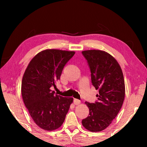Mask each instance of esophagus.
I'll use <instances>...</instances> for the list:
<instances>
[{
    "label": "esophagus",
    "instance_id": "obj_1",
    "mask_svg": "<svg viewBox=\"0 0 147 147\" xmlns=\"http://www.w3.org/2000/svg\"><path fill=\"white\" fill-rule=\"evenodd\" d=\"M80 103H81V102H80V100H79L78 99H76V98L74 99V104H75V105H79Z\"/></svg>",
    "mask_w": 147,
    "mask_h": 147
}]
</instances>
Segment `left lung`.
I'll use <instances>...</instances> for the list:
<instances>
[{"mask_svg":"<svg viewBox=\"0 0 147 147\" xmlns=\"http://www.w3.org/2000/svg\"><path fill=\"white\" fill-rule=\"evenodd\" d=\"M82 53L90 68L91 82L98 90L97 102H85L89 114L82 123L89 131H100L110 125L123 105L125 96L123 73L117 61L105 51L88 50Z\"/></svg>","mask_w":147,"mask_h":147,"instance_id":"left-lung-1","label":"left lung"}]
</instances>
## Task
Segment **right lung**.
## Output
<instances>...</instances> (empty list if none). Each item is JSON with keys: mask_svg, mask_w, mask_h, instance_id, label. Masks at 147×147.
Returning <instances> with one entry per match:
<instances>
[{"mask_svg": "<svg viewBox=\"0 0 147 147\" xmlns=\"http://www.w3.org/2000/svg\"><path fill=\"white\" fill-rule=\"evenodd\" d=\"M74 51L46 49L30 61L22 80V96L31 117L37 125L53 131L63 123L73 98L55 94L56 87L63 69Z\"/></svg>", "mask_w": 147, "mask_h": 147, "instance_id": "1", "label": "right lung"}]
</instances>
